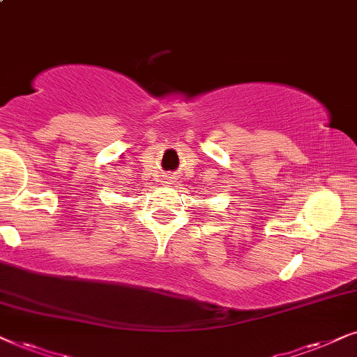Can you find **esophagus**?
<instances>
[{
  "mask_svg": "<svg viewBox=\"0 0 357 357\" xmlns=\"http://www.w3.org/2000/svg\"><path fill=\"white\" fill-rule=\"evenodd\" d=\"M173 179H174L173 174H166L165 178H163V183L165 184H171V183H173Z\"/></svg>",
  "mask_w": 357,
  "mask_h": 357,
  "instance_id": "obj_1",
  "label": "esophagus"
}]
</instances>
